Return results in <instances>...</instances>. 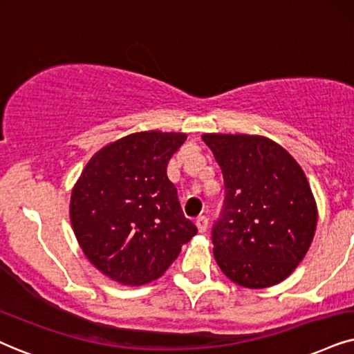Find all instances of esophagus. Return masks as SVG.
Returning <instances> with one entry per match:
<instances>
[{
  "instance_id": "esophagus-1",
  "label": "esophagus",
  "mask_w": 354,
  "mask_h": 354,
  "mask_svg": "<svg viewBox=\"0 0 354 354\" xmlns=\"http://www.w3.org/2000/svg\"><path fill=\"white\" fill-rule=\"evenodd\" d=\"M207 222L209 221H207V217H205V216H199L198 218H196V225H198L201 234L207 230Z\"/></svg>"
}]
</instances>
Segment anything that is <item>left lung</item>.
I'll use <instances>...</instances> for the list:
<instances>
[{"label": "left lung", "mask_w": 354, "mask_h": 354, "mask_svg": "<svg viewBox=\"0 0 354 354\" xmlns=\"http://www.w3.org/2000/svg\"><path fill=\"white\" fill-rule=\"evenodd\" d=\"M223 174V203L212 225L223 274L250 289L286 279L306 257L317 205L296 160L266 137L204 133Z\"/></svg>", "instance_id": "left-lung-1"}]
</instances>
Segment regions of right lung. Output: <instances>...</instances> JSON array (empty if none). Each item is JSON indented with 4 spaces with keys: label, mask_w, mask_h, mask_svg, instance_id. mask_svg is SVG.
Segmentation results:
<instances>
[{
    "label": "right lung",
    "mask_w": 354,
    "mask_h": 354,
    "mask_svg": "<svg viewBox=\"0 0 354 354\" xmlns=\"http://www.w3.org/2000/svg\"><path fill=\"white\" fill-rule=\"evenodd\" d=\"M185 133L137 132L89 160L71 192L70 218L89 261L111 279H156L198 234L167 176Z\"/></svg>",
    "instance_id": "obj_1"
}]
</instances>
